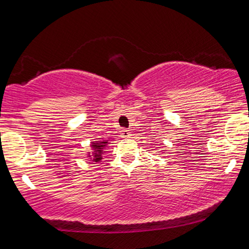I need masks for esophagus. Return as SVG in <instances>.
<instances>
[{
  "label": "esophagus",
  "instance_id": "obj_1",
  "mask_svg": "<svg viewBox=\"0 0 249 249\" xmlns=\"http://www.w3.org/2000/svg\"><path fill=\"white\" fill-rule=\"evenodd\" d=\"M120 134H121V137L122 138H128V137H130V132H128L127 129H122L121 132H120Z\"/></svg>",
  "mask_w": 249,
  "mask_h": 249
}]
</instances>
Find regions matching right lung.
<instances>
[{
    "label": "right lung",
    "instance_id": "add662e5",
    "mask_svg": "<svg viewBox=\"0 0 249 249\" xmlns=\"http://www.w3.org/2000/svg\"><path fill=\"white\" fill-rule=\"evenodd\" d=\"M112 137L108 138V141H95L90 144L91 151L87 153V157L89 158L92 162H101L103 159V155L105 154V149L108 147L109 142H112Z\"/></svg>",
    "mask_w": 249,
    "mask_h": 249
}]
</instances>
